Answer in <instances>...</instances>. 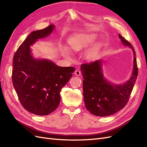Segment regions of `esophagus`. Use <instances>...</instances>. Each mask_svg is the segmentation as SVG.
I'll return each instance as SVG.
<instances>
[{"label":"esophagus","mask_w":147,"mask_h":147,"mask_svg":"<svg viewBox=\"0 0 147 147\" xmlns=\"http://www.w3.org/2000/svg\"><path fill=\"white\" fill-rule=\"evenodd\" d=\"M74 74L75 75H77V76H80L81 72H80V70L77 69V70H75V71L74 72Z\"/></svg>","instance_id":"34e87169"}]
</instances>
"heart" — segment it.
Returning <instances> with one entry per match:
<instances>
[{
  "mask_svg": "<svg viewBox=\"0 0 147 147\" xmlns=\"http://www.w3.org/2000/svg\"><path fill=\"white\" fill-rule=\"evenodd\" d=\"M95 38L94 35H82L77 37L70 39L69 44L70 48L74 51H77L81 50L82 49L86 47L89 44L91 43ZM99 51V45H96L92 47L90 50L87 51L85 54L86 58L88 60L94 59L97 55ZM63 53L66 55H69V51L66 48H63Z\"/></svg>",
  "mask_w": 147,
  "mask_h": 147,
  "instance_id": "b5f03b06",
  "label": "heart"
}]
</instances>
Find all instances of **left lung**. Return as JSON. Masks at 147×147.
<instances>
[{
    "instance_id": "obj_1",
    "label": "left lung",
    "mask_w": 147,
    "mask_h": 147,
    "mask_svg": "<svg viewBox=\"0 0 147 147\" xmlns=\"http://www.w3.org/2000/svg\"><path fill=\"white\" fill-rule=\"evenodd\" d=\"M119 38L124 45L132 49L134 57L132 75L126 83L113 85L107 81L102 72L100 60L81 65L84 104L89 112L96 116H109L123 109L129 99L137 77L138 67L134 47L120 34Z\"/></svg>"
}]
</instances>
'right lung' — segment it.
Masks as SVG:
<instances>
[{
	"label": "right lung",
	"mask_w": 147,
	"mask_h": 147,
	"mask_svg": "<svg viewBox=\"0 0 147 147\" xmlns=\"http://www.w3.org/2000/svg\"><path fill=\"white\" fill-rule=\"evenodd\" d=\"M55 26L31 32L13 56L12 82L22 106L36 115L43 116L59 105L61 89L69 82L75 69L59 67L45 59H35L30 46L37 39L50 35Z\"/></svg>",
	"instance_id": "add662e5"
}]
</instances>
